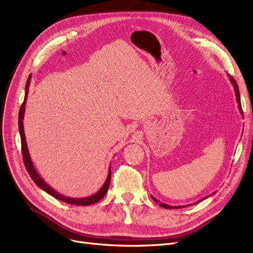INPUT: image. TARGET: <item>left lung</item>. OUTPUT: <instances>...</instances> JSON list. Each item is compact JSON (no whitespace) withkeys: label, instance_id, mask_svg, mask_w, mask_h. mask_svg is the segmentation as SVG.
<instances>
[{"label":"left lung","instance_id":"left-lung-1","mask_svg":"<svg viewBox=\"0 0 253 253\" xmlns=\"http://www.w3.org/2000/svg\"><path fill=\"white\" fill-rule=\"evenodd\" d=\"M229 80H230L231 84H233L234 92H236V97H237V102H238V106H239V110H240V112H241V113H243V111H242V106H241V98H240L239 86H238V84H237L236 81H234L233 78H232V76H230V75H229ZM212 195H213V194H212ZM152 198H153V200H154V201H155L156 203H159V205H160L161 207H163V208H167V210H176V208H183V207H185V206H189V205H183V206H170V205L164 204V203H162V202L158 201V200H157V199H156V198H154V197H152ZM202 200H205V199H202ZM202 200H200V201H202ZM200 201H199V202H200ZM199 202H197V203H199Z\"/></svg>","mask_w":253,"mask_h":253}]
</instances>
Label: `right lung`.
Listing matches in <instances>:
<instances>
[{
    "mask_svg": "<svg viewBox=\"0 0 253 253\" xmlns=\"http://www.w3.org/2000/svg\"><path fill=\"white\" fill-rule=\"evenodd\" d=\"M30 78H31V75H29L27 83H26L25 99H24V102L22 103L20 112H19V129H20V135H21L23 160H24V164H25L26 169H27L31 179L34 181V183H36V184L41 189H42L43 191H46V193L49 194L50 196L54 197L55 199L59 200V201L68 203V204H72V205H78V206H89V205L97 203L104 197V195L107 194V191L109 189L110 182H111V167L109 169V173H108V177L106 179V182L103 183V185L100 187V189L97 191L96 194H94L90 197H85V198H70V197H66L62 194H58L56 190H54L50 185H48L45 181H43V179L40 176V173L37 171V169H34V165L32 163V160L30 158V154H29V151H28L27 142H26V136H25V133H24V124H23L24 113H25V104H26V99H27V95H28Z\"/></svg>",
    "mask_w": 253,
    "mask_h": 253,
    "instance_id": "1",
    "label": "right lung"
}]
</instances>
